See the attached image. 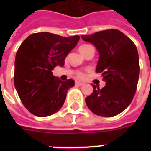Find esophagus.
Returning <instances> with one entry per match:
<instances>
[{
    "mask_svg": "<svg viewBox=\"0 0 151 151\" xmlns=\"http://www.w3.org/2000/svg\"><path fill=\"white\" fill-rule=\"evenodd\" d=\"M75 85H78V86H81V85H84V83L80 82V81H76V82H75Z\"/></svg>",
    "mask_w": 151,
    "mask_h": 151,
    "instance_id": "1",
    "label": "esophagus"
}]
</instances>
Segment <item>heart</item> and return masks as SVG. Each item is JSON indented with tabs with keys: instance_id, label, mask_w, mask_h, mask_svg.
<instances>
[{
	"instance_id": "b5f03b06",
	"label": "heart",
	"mask_w": 151,
	"mask_h": 151,
	"mask_svg": "<svg viewBox=\"0 0 151 151\" xmlns=\"http://www.w3.org/2000/svg\"><path fill=\"white\" fill-rule=\"evenodd\" d=\"M89 46L91 45H86V44H85V45H81L80 47H79V51H80L81 54H83V53L85 52V51L86 50ZM76 77H77L78 79L83 80V79H85V78L87 77V73H86L85 71L79 70L76 73Z\"/></svg>"
}]
</instances>
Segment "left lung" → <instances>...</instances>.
<instances>
[{
	"label": "left lung",
	"mask_w": 151,
	"mask_h": 151,
	"mask_svg": "<svg viewBox=\"0 0 151 151\" xmlns=\"http://www.w3.org/2000/svg\"><path fill=\"white\" fill-rule=\"evenodd\" d=\"M99 53L96 73H102L106 85L102 89L93 85L85 98L88 107L101 117H114L125 110L136 92L139 76L138 51L131 39L118 29H110L83 35Z\"/></svg>",
	"instance_id": "obj_1"
}]
</instances>
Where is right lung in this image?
Instances as JSON below:
<instances>
[{
	"label": "right lung",
	"instance_id": "1",
	"mask_svg": "<svg viewBox=\"0 0 151 151\" xmlns=\"http://www.w3.org/2000/svg\"><path fill=\"white\" fill-rule=\"evenodd\" d=\"M79 39L78 35L65 37L41 32L30 34L21 44L15 55L14 84L21 102L32 114L48 117L63 106L74 81H63L52 70L63 66Z\"/></svg>",
	"mask_w": 151,
	"mask_h": 151
}]
</instances>
